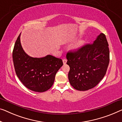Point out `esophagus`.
<instances>
[{
  "label": "esophagus",
  "mask_w": 122,
  "mask_h": 122,
  "mask_svg": "<svg viewBox=\"0 0 122 122\" xmlns=\"http://www.w3.org/2000/svg\"><path fill=\"white\" fill-rule=\"evenodd\" d=\"M62 61H63V64H64V65L66 64V62H67V60H66V59H63Z\"/></svg>",
  "instance_id": "1"
}]
</instances>
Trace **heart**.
<instances>
[{
	"instance_id": "heart-1",
	"label": "heart",
	"mask_w": 122,
	"mask_h": 122,
	"mask_svg": "<svg viewBox=\"0 0 122 122\" xmlns=\"http://www.w3.org/2000/svg\"><path fill=\"white\" fill-rule=\"evenodd\" d=\"M84 43L85 41L84 40H79V41H78L75 44L73 45V46H72V49L74 51H78L83 46V45L84 44Z\"/></svg>"
}]
</instances>
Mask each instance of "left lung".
<instances>
[{"mask_svg": "<svg viewBox=\"0 0 122 122\" xmlns=\"http://www.w3.org/2000/svg\"><path fill=\"white\" fill-rule=\"evenodd\" d=\"M66 57L70 67L68 76L71 85L79 91L93 88L104 77L110 62L106 36L100 33L92 44L68 52Z\"/></svg>", "mask_w": 122, "mask_h": 122, "instance_id": "obj_1", "label": "left lung"}]
</instances>
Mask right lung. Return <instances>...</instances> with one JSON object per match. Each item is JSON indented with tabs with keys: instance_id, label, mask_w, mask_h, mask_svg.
<instances>
[{
	"instance_id": "right-lung-1",
	"label": "right lung",
	"mask_w": 122,
	"mask_h": 122,
	"mask_svg": "<svg viewBox=\"0 0 122 122\" xmlns=\"http://www.w3.org/2000/svg\"><path fill=\"white\" fill-rule=\"evenodd\" d=\"M21 33L15 44L12 59L16 75L29 89L42 92L52 86L56 73L63 65L61 59L48 55L41 58L32 57L23 50Z\"/></svg>"
}]
</instances>
